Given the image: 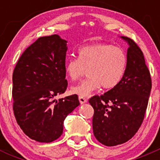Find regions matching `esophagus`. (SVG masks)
I'll list each match as a JSON object with an SVG mask.
<instances>
[{"mask_svg": "<svg viewBox=\"0 0 160 160\" xmlns=\"http://www.w3.org/2000/svg\"><path fill=\"white\" fill-rule=\"evenodd\" d=\"M79 101H80V103L81 104H84V103H86L87 101V99L85 98H83V97H79Z\"/></svg>", "mask_w": 160, "mask_h": 160, "instance_id": "esophagus-1", "label": "esophagus"}]
</instances>
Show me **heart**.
<instances>
[{
    "mask_svg": "<svg viewBox=\"0 0 160 160\" xmlns=\"http://www.w3.org/2000/svg\"><path fill=\"white\" fill-rule=\"evenodd\" d=\"M78 59L66 62L65 72L72 81L88 72V78L72 87L71 91L80 97H88L102 87L111 89L120 83L127 67V56L123 49L107 43H95L80 47Z\"/></svg>",
    "mask_w": 160,
    "mask_h": 160,
    "instance_id": "1",
    "label": "heart"
}]
</instances>
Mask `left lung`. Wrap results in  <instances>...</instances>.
<instances>
[{
    "label": "left lung",
    "instance_id": "1",
    "mask_svg": "<svg viewBox=\"0 0 160 160\" xmlns=\"http://www.w3.org/2000/svg\"><path fill=\"white\" fill-rule=\"evenodd\" d=\"M122 38L129 45L123 79L115 88L89 100L94 110L93 135L107 146L126 142L138 132L144 120L152 88L142 51L132 38Z\"/></svg>",
    "mask_w": 160,
    "mask_h": 160
}]
</instances>
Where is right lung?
<instances>
[{
    "instance_id": "add662e5",
    "label": "right lung",
    "mask_w": 160,
    "mask_h": 160,
    "mask_svg": "<svg viewBox=\"0 0 160 160\" xmlns=\"http://www.w3.org/2000/svg\"><path fill=\"white\" fill-rule=\"evenodd\" d=\"M67 43L58 35L38 38L19 58L12 76L13 111L24 133L39 142L61 136L67 116L80 104L77 94L55 99L67 88Z\"/></svg>"
}]
</instances>
